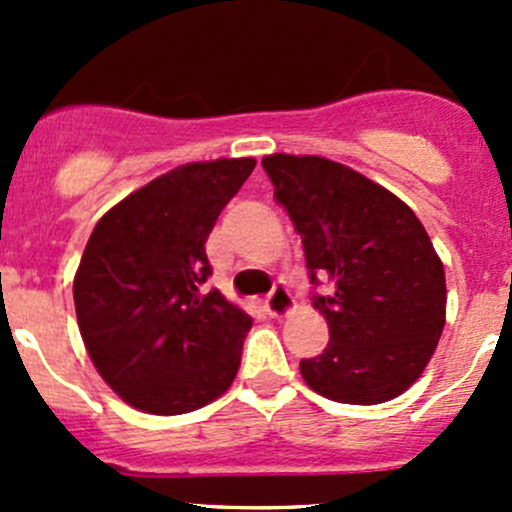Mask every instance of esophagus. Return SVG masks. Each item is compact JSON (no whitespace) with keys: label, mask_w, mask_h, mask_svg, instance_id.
I'll return each mask as SVG.
<instances>
[{"label":"esophagus","mask_w":512,"mask_h":512,"mask_svg":"<svg viewBox=\"0 0 512 512\" xmlns=\"http://www.w3.org/2000/svg\"><path fill=\"white\" fill-rule=\"evenodd\" d=\"M265 307L272 317H285L292 309V297H289V289L285 285H275L272 292L267 294L265 299Z\"/></svg>","instance_id":"1"}]
</instances>
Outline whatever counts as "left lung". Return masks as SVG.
Segmentation results:
<instances>
[{
  "label": "left lung",
  "instance_id": "8db88e82",
  "mask_svg": "<svg viewBox=\"0 0 512 512\" xmlns=\"http://www.w3.org/2000/svg\"><path fill=\"white\" fill-rule=\"evenodd\" d=\"M262 168L302 235L329 344L299 361L309 389L339 404H384L423 374L446 324V272L414 210L366 175L319 156L272 153Z\"/></svg>",
  "mask_w": 512,
  "mask_h": 512
}]
</instances>
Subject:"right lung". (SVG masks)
<instances>
[{"mask_svg": "<svg viewBox=\"0 0 512 512\" xmlns=\"http://www.w3.org/2000/svg\"><path fill=\"white\" fill-rule=\"evenodd\" d=\"M255 158L188 163L113 205L74 277L79 332L101 379L133 409L178 416L230 389L252 319L218 289L205 242Z\"/></svg>", "mask_w": 512, "mask_h": 512, "instance_id": "1", "label": "right lung"}]
</instances>
